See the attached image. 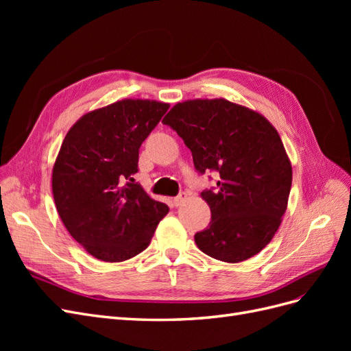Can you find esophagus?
Masks as SVG:
<instances>
[{"mask_svg":"<svg viewBox=\"0 0 351 351\" xmlns=\"http://www.w3.org/2000/svg\"><path fill=\"white\" fill-rule=\"evenodd\" d=\"M186 199H187V193L182 192L178 196L174 197V205H176V206H182V205L184 204V202H186Z\"/></svg>","mask_w":351,"mask_h":351,"instance_id":"1","label":"esophagus"}]
</instances>
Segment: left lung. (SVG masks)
Segmentation results:
<instances>
[{
    "instance_id": "left-lung-1",
    "label": "left lung",
    "mask_w": 351,
    "mask_h": 351,
    "mask_svg": "<svg viewBox=\"0 0 351 351\" xmlns=\"http://www.w3.org/2000/svg\"><path fill=\"white\" fill-rule=\"evenodd\" d=\"M164 124L192 151L200 174L218 171L206 230L195 234L208 256L237 263L258 254L277 232L289 204L293 169L275 127L256 111L224 98L178 102Z\"/></svg>"
}]
</instances>
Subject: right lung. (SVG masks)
<instances>
[{"label":"right lung","instance_id":"right-lung-1","mask_svg":"<svg viewBox=\"0 0 351 351\" xmlns=\"http://www.w3.org/2000/svg\"><path fill=\"white\" fill-rule=\"evenodd\" d=\"M169 105L123 99L73 124L52 168V195L71 237L93 258L123 262L143 252L168 206L130 183L139 147Z\"/></svg>","mask_w":351,"mask_h":351}]
</instances>
